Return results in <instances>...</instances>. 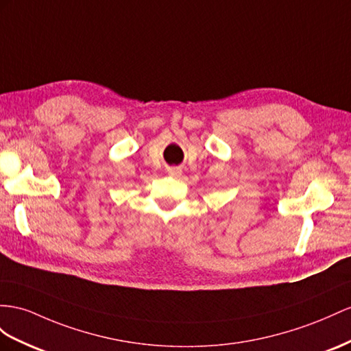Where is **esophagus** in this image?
Returning <instances> with one entry per match:
<instances>
[{
  "mask_svg": "<svg viewBox=\"0 0 351 351\" xmlns=\"http://www.w3.org/2000/svg\"><path fill=\"white\" fill-rule=\"evenodd\" d=\"M167 173H169L170 176H179V175H181V170H179L178 167H172V169L167 170Z\"/></svg>",
  "mask_w": 351,
  "mask_h": 351,
  "instance_id": "obj_1",
  "label": "esophagus"
}]
</instances>
